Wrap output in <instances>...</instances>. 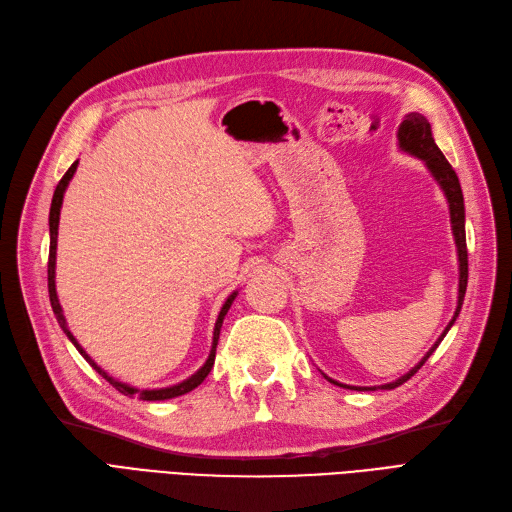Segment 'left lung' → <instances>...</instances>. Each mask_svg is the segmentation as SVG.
<instances>
[{"label":"left lung","mask_w":512,"mask_h":512,"mask_svg":"<svg viewBox=\"0 0 512 512\" xmlns=\"http://www.w3.org/2000/svg\"><path fill=\"white\" fill-rule=\"evenodd\" d=\"M398 146L400 150L409 152L421 161L426 163L428 171L432 173V178L438 182V186L443 188L447 203H449V214H451V231H453V239H455V248H457V262H460V290H457V307L455 313L451 317V322L447 324L445 332L440 334L438 341L430 347L428 354L421 358V362L417 366H413L407 375H402L400 379L392 381V383H385L381 385V390H394V387L402 385L404 381H409L417 370L426 364V360L434 354L436 347L440 345V341L445 339V334L449 332V328L455 324L457 315H460L462 303H464V294H466V286H468V250H466V214H464V195H462V186L460 180H457V175L453 171V167L449 165V161L445 158V154L440 152V148L436 146L434 137H432V127L430 122L426 120V116H421L417 112H411L404 116L402 125L398 127ZM326 377V375H324ZM330 383L334 385H341L347 387V390H377V387H356V385H345L334 381L330 377H326Z\"/></svg>","instance_id":"1"}]
</instances>
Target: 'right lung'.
Wrapping results in <instances>:
<instances>
[{"mask_svg": "<svg viewBox=\"0 0 512 512\" xmlns=\"http://www.w3.org/2000/svg\"><path fill=\"white\" fill-rule=\"evenodd\" d=\"M76 167H78V161L67 169V173L63 175L61 178V182L57 184V190H55V195H52V203H50V216H48V224H50V252H48V296H50V305H52V311H55V315H57V322H59V326L63 328V332L67 334V339L72 341L74 345H76V349L80 351V354L84 356V360L91 364L97 373L105 379V381H110V385H114L116 390L120 392V394H125V396H137L139 400H169V398H175V396H182V394H188V392H192L195 390L197 385H201L203 383V379L209 375V370H211V366H214V360H216V347H218V339H220V328H222V322H224V315L228 313V309H231V305H233V301H235V296H237V292H233L231 296L226 298V303L222 305V309H220V315H218V320H216V328H214V343H211V351H209V358L205 360V364L197 370L195 375L192 377H188L186 381H182V383H178V385H171V387H161V390H137V387H131V385H127V383H122V381H118V379H114V377H110L108 373H105V370L101 368V366H97V362L86 354V351L82 349V345L76 341V337L72 334V330L67 328V322H65V315H63V309H61V303H59V296H57V286H55V264H57V235H59V216H61V205H63V195H65V188H67V184L72 182V178H74V173H76Z\"/></svg>", "mask_w": 512, "mask_h": 512, "instance_id": "obj_1", "label": "right lung"}]
</instances>
